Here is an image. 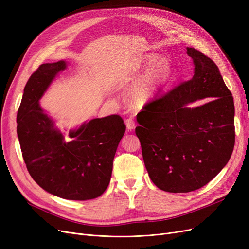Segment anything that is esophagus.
<instances>
[{
  "label": "esophagus",
  "instance_id": "34e87169",
  "mask_svg": "<svg viewBox=\"0 0 249 249\" xmlns=\"http://www.w3.org/2000/svg\"><path fill=\"white\" fill-rule=\"evenodd\" d=\"M125 124H126V128L128 131H131L135 128V122L132 118H128L125 121Z\"/></svg>",
  "mask_w": 249,
  "mask_h": 249
}]
</instances>
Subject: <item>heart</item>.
Returning <instances> with one entry per match:
<instances>
[{"mask_svg": "<svg viewBox=\"0 0 249 249\" xmlns=\"http://www.w3.org/2000/svg\"><path fill=\"white\" fill-rule=\"evenodd\" d=\"M142 69L145 71L129 85L126 96L135 107H143L157 98L168 85L173 76L172 62L167 57L149 53L142 59Z\"/></svg>", "mask_w": 249, "mask_h": 249, "instance_id": "obj_1", "label": "heart"}]
</instances>
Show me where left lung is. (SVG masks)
Segmentation results:
<instances>
[{"label":"left lung","mask_w":249,"mask_h":249,"mask_svg":"<svg viewBox=\"0 0 249 249\" xmlns=\"http://www.w3.org/2000/svg\"><path fill=\"white\" fill-rule=\"evenodd\" d=\"M194 63L192 79L151 101L136 120L135 133L152 181L169 193L198 190L214 178L235 144L234 100L216 64L187 47ZM208 103L189 108L195 101Z\"/></svg>","instance_id":"1"}]
</instances>
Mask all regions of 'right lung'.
I'll return each instance as SVG.
<instances>
[{
	"mask_svg": "<svg viewBox=\"0 0 249 249\" xmlns=\"http://www.w3.org/2000/svg\"><path fill=\"white\" fill-rule=\"evenodd\" d=\"M67 67L66 60L43 63L31 76L17 112V135L26 168L43 190L84 201L97 198L107 188L126 126L118 115L92 119L71 129L66 142L40 99Z\"/></svg>",
	"mask_w": 249,
	"mask_h": 249,
	"instance_id": "add662e5",
	"label": "right lung"
}]
</instances>
